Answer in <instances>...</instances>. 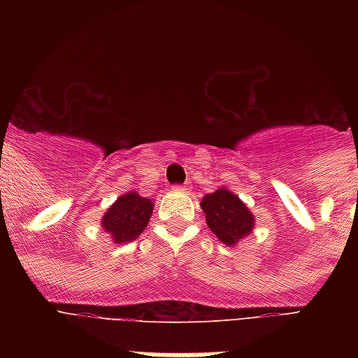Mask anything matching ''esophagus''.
<instances>
[{
	"label": "esophagus",
	"instance_id": "obj_1",
	"mask_svg": "<svg viewBox=\"0 0 358 358\" xmlns=\"http://www.w3.org/2000/svg\"><path fill=\"white\" fill-rule=\"evenodd\" d=\"M173 189L174 191H185V187H184V185H174Z\"/></svg>",
	"mask_w": 358,
	"mask_h": 358
}]
</instances>
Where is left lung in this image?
Wrapping results in <instances>:
<instances>
[{"instance_id":"1","label":"left lung","mask_w":358,"mask_h":358,"mask_svg":"<svg viewBox=\"0 0 358 358\" xmlns=\"http://www.w3.org/2000/svg\"><path fill=\"white\" fill-rule=\"evenodd\" d=\"M202 212L206 213V223L213 234L224 245H234L243 236H249L255 227V217L249 208L239 201L234 193L217 189L202 199Z\"/></svg>"}]
</instances>
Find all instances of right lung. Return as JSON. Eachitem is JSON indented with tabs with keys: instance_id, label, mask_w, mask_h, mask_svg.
I'll list each match as a JSON object with an SVG mask.
<instances>
[{
	"instance_id": "obj_1",
	"label": "right lung",
	"mask_w": 358,
	"mask_h": 358,
	"mask_svg": "<svg viewBox=\"0 0 358 358\" xmlns=\"http://www.w3.org/2000/svg\"><path fill=\"white\" fill-rule=\"evenodd\" d=\"M152 210L154 204L150 199H145L139 193H126L106 212L102 227L113 236L115 243H128L143 234L146 223L150 221Z\"/></svg>"
}]
</instances>
